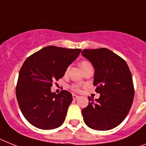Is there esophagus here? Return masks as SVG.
<instances>
[{"mask_svg":"<svg viewBox=\"0 0 146 146\" xmlns=\"http://www.w3.org/2000/svg\"><path fill=\"white\" fill-rule=\"evenodd\" d=\"M79 96H77V95H76V94H73V99L74 100H76L77 99H79Z\"/></svg>","mask_w":146,"mask_h":146,"instance_id":"34e87169","label":"esophagus"}]
</instances>
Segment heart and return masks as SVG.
Instances as JSON below:
<instances>
[{"label": "heart", "mask_w": 146, "mask_h": 146, "mask_svg": "<svg viewBox=\"0 0 146 146\" xmlns=\"http://www.w3.org/2000/svg\"><path fill=\"white\" fill-rule=\"evenodd\" d=\"M89 65H91V64H90V62H88V61H82V62L80 63V67H82V70H84L85 67H87L88 66H89ZM67 71H68V68L66 70V71H65L66 73H67ZM71 89L76 92L80 91V87H79L78 84H73V85L71 86Z\"/></svg>", "instance_id": "1"}]
</instances>
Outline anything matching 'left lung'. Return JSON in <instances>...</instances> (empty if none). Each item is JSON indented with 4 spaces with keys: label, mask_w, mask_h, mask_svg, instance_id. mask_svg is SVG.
Listing matches in <instances>:
<instances>
[{
    "label": "left lung",
    "mask_w": 146,
    "mask_h": 146,
    "mask_svg": "<svg viewBox=\"0 0 146 146\" xmlns=\"http://www.w3.org/2000/svg\"><path fill=\"white\" fill-rule=\"evenodd\" d=\"M82 54L94 66V85L100 94L96 101L88 96L90 102L82 110L84 121L92 129L111 130L124 120L133 103L131 73L125 61L107 48L83 50Z\"/></svg>",
    "instance_id": "1"
}]
</instances>
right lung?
I'll return each instance as SVG.
<instances>
[{
  "instance_id": "obj_1",
  "label": "right lung",
  "mask_w": 146,
  "mask_h": 146,
  "mask_svg": "<svg viewBox=\"0 0 146 146\" xmlns=\"http://www.w3.org/2000/svg\"><path fill=\"white\" fill-rule=\"evenodd\" d=\"M81 49L47 46L29 56L19 72L16 97L26 119L38 128L50 130L63 124L72 94L51 92L53 82L62 78Z\"/></svg>"
}]
</instances>
